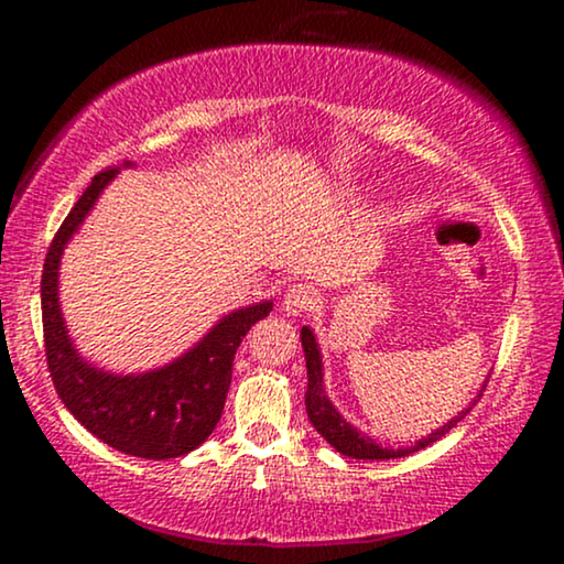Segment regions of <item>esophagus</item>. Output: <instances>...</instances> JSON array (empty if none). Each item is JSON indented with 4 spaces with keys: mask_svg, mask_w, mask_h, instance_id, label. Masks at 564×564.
I'll return each instance as SVG.
<instances>
[{
    "mask_svg": "<svg viewBox=\"0 0 564 564\" xmlns=\"http://www.w3.org/2000/svg\"><path fill=\"white\" fill-rule=\"evenodd\" d=\"M318 304V291L307 283H294L283 294V313L286 315H304Z\"/></svg>",
    "mask_w": 564,
    "mask_h": 564,
    "instance_id": "34e87169",
    "label": "esophagus"
}]
</instances>
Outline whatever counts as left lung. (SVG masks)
<instances>
[{"label":"left lung","instance_id":"left-lung-1","mask_svg":"<svg viewBox=\"0 0 564 564\" xmlns=\"http://www.w3.org/2000/svg\"><path fill=\"white\" fill-rule=\"evenodd\" d=\"M302 347H304V360H307V394H304V405H307V419L313 422L315 430L321 432L328 443L334 445L341 456H352V458H398V456H408L413 451H422L426 445H432L435 440H440L443 435L462 422L464 416L469 413V408L464 413H458L456 419H451L448 424L440 426L437 432H432L430 437L419 440L416 445L411 448H381V445L371 443L364 432H358L355 426H349L345 419L339 416V411L328 403L326 392H323V366H321V352L318 345H315V336L310 328H302Z\"/></svg>","mask_w":564,"mask_h":564}]
</instances>
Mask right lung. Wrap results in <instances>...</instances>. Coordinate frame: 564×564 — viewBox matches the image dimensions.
<instances>
[{
  "mask_svg": "<svg viewBox=\"0 0 564 564\" xmlns=\"http://www.w3.org/2000/svg\"><path fill=\"white\" fill-rule=\"evenodd\" d=\"M119 172L116 166L97 172L74 209L57 228L42 270V326L44 355L57 398L76 422L111 448L129 456L177 458L198 448L215 432L223 416L232 379L236 349L257 321L268 318L273 302L254 304L228 315L193 347L191 352L159 371L142 377H113L95 371L70 347L57 304V264L63 246L79 228L95 198Z\"/></svg>",
  "mask_w": 564,
  "mask_h": 564,
  "instance_id": "obj_1",
  "label": "right lung"
}]
</instances>
